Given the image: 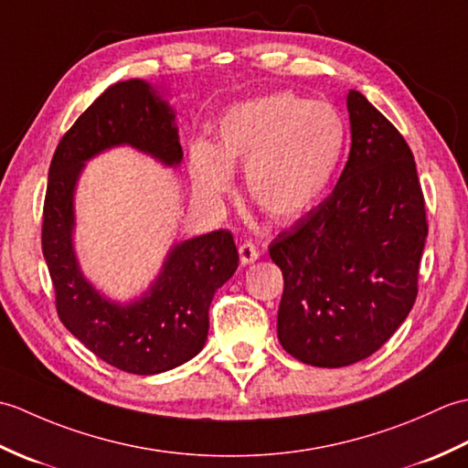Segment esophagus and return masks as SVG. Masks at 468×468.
<instances>
[{
	"mask_svg": "<svg viewBox=\"0 0 468 468\" xmlns=\"http://www.w3.org/2000/svg\"><path fill=\"white\" fill-rule=\"evenodd\" d=\"M239 257H241V263L243 265H250L253 261H257V257H260V251H257V247L251 241H245L239 245Z\"/></svg>",
	"mask_w": 468,
	"mask_h": 468,
	"instance_id": "1",
	"label": "esophagus"
}]
</instances>
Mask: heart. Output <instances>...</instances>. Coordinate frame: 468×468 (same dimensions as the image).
Listing matches in <instances>:
<instances>
[{
	"mask_svg": "<svg viewBox=\"0 0 468 468\" xmlns=\"http://www.w3.org/2000/svg\"><path fill=\"white\" fill-rule=\"evenodd\" d=\"M347 128L327 102L277 92L221 114L211 144L188 156L195 193L217 203L245 168V193L275 223H293L322 203L342 165Z\"/></svg>",
	"mask_w": 468,
	"mask_h": 468,
	"instance_id": "heart-1",
	"label": "heart"
}]
</instances>
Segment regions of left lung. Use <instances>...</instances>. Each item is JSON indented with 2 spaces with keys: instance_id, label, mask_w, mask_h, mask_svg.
<instances>
[{
  "instance_id": "1",
  "label": "left lung",
  "mask_w": 468,
  "mask_h": 468,
  "mask_svg": "<svg viewBox=\"0 0 468 468\" xmlns=\"http://www.w3.org/2000/svg\"><path fill=\"white\" fill-rule=\"evenodd\" d=\"M352 148L332 195L270 245L283 273L277 337L317 367L364 360L419 293L429 225L412 151L360 92L346 98Z\"/></svg>"
}]
</instances>
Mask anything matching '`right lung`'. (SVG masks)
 Wrapping results in <instances>:
<instances>
[{
  "mask_svg": "<svg viewBox=\"0 0 468 468\" xmlns=\"http://www.w3.org/2000/svg\"><path fill=\"white\" fill-rule=\"evenodd\" d=\"M165 96L138 78L106 88L59 141L44 203L42 250L59 320L101 360L138 376L173 370L203 350L208 305L239 265L233 235L218 229L173 245L154 282L131 302L106 297L80 270L74 197L86 163L116 146L171 168L183 161L176 114Z\"/></svg>",
  "mask_w": 468,
  "mask_h": 468,
  "instance_id": "add662e5",
  "label": "right lung"
}]
</instances>
